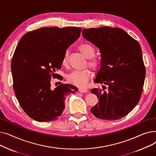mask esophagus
Masks as SVG:
<instances>
[{
    "label": "esophagus",
    "mask_w": 156,
    "mask_h": 156,
    "mask_svg": "<svg viewBox=\"0 0 156 156\" xmlns=\"http://www.w3.org/2000/svg\"><path fill=\"white\" fill-rule=\"evenodd\" d=\"M78 91L80 92H81V93H84V92H86L87 91V90L86 88H79Z\"/></svg>",
    "instance_id": "esophagus-1"
}]
</instances>
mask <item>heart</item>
I'll use <instances>...</instances> for the list:
<instances>
[{
	"label": "heart",
	"instance_id": "b5f03b06",
	"mask_svg": "<svg viewBox=\"0 0 156 156\" xmlns=\"http://www.w3.org/2000/svg\"><path fill=\"white\" fill-rule=\"evenodd\" d=\"M80 52L85 57L89 59L88 65L94 69L97 68L99 66V62L95 58H92L95 54V50L94 47L88 44H81L78 46ZM62 65L66 66L68 65V53L66 52L63 59ZM92 75L91 71L87 69L83 71H74L69 73L66 78L69 82L72 84L79 86L81 87H85L87 86L88 81Z\"/></svg>",
	"mask_w": 156,
	"mask_h": 156
}]
</instances>
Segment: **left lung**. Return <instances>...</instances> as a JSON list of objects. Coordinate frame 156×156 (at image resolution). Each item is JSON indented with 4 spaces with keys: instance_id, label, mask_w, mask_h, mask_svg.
Returning a JSON list of instances; mask_svg holds the SVG:
<instances>
[{
    "instance_id": "8db88e82",
    "label": "left lung",
    "mask_w": 156,
    "mask_h": 156,
    "mask_svg": "<svg viewBox=\"0 0 156 156\" xmlns=\"http://www.w3.org/2000/svg\"><path fill=\"white\" fill-rule=\"evenodd\" d=\"M82 35L101 54V66L94 82L104 85L102 90H90L99 99L90 111L104 120L125 116L136 105L143 91L145 67L140 44L118 28L83 29Z\"/></svg>"
}]
</instances>
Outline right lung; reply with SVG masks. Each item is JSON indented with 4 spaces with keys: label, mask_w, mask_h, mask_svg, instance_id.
I'll use <instances>...</instances> for the list:
<instances>
[{
    "label": "right lung",
    "mask_w": 156,
    "mask_h": 156,
    "mask_svg": "<svg viewBox=\"0 0 156 156\" xmlns=\"http://www.w3.org/2000/svg\"><path fill=\"white\" fill-rule=\"evenodd\" d=\"M79 27H43L21 38L11 61L13 88L21 108L39 122L54 121L62 115L64 101L78 88L61 83L52 90L51 79L62 80L61 69L66 49L80 37Z\"/></svg>",
    "instance_id": "add662e5"
}]
</instances>
